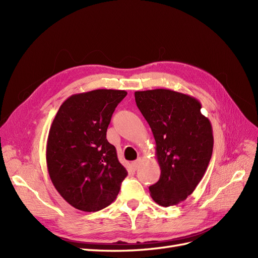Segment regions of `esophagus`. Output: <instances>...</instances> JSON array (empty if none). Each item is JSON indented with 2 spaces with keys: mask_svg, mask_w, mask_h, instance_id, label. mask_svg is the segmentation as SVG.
Listing matches in <instances>:
<instances>
[{
  "mask_svg": "<svg viewBox=\"0 0 258 258\" xmlns=\"http://www.w3.org/2000/svg\"><path fill=\"white\" fill-rule=\"evenodd\" d=\"M140 162H141V158H139L138 160H136V161H134L131 163V168H132V170H137L138 168H139V166H140Z\"/></svg>",
  "mask_w": 258,
  "mask_h": 258,
  "instance_id": "34e87169",
  "label": "esophagus"
}]
</instances>
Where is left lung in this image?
Returning a JSON list of instances; mask_svg holds the SVG:
<instances>
[{"label": "left lung", "instance_id": "8db88e82", "mask_svg": "<svg viewBox=\"0 0 258 258\" xmlns=\"http://www.w3.org/2000/svg\"><path fill=\"white\" fill-rule=\"evenodd\" d=\"M136 102L150 124L161 170L150 186L162 207L178 205L196 188L213 152L212 124L201 114L199 101L182 92L154 89L135 92Z\"/></svg>", "mask_w": 258, "mask_h": 258}]
</instances>
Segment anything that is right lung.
I'll list each match as a JSON object with an SVG mask.
<instances>
[{
    "mask_svg": "<svg viewBox=\"0 0 258 258\" xmlns=\"http://www.w3.org/2000/svg\"><path fill=\"white\" fill-rule=\"evenodd\" d=\"M124 90L76 93L61 104L49 129L46 162L54 188L68 204L97 212L116 199L128 172L106 140Z\"/></svg>",
    "mask_w": 258,
    "mask_h": 258,
    "instance_id": "obj_1",
    "label": "right lung"
}]
</instances>
